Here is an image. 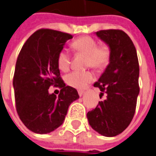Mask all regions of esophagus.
Instances as JSON below:
<instances>
[{
  "label": "esophagus",
  "mask_w": 156,
  "mask_h": 156,
  "mask_svg": "<svg viewBox=\"0 0 156 156\" xmlns=\"http://www.w3.org/2000/svg\"><path fill=\"white\" fill-rule=\"evenodd\" d=\"M83 94H84V92L82 91V90H79V91H78V95H79V96H83Z\"/></svg>",
  "instance_id": "esophagus-1"
}]
</instances>
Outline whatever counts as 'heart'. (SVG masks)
<instances>
[{"instance_id":"b5f03b06","label":"heart","mask_w":156,"mask_h":156,"mask_svg":"<svg viewBox=\"0 0 156 156\" xmlns=\"http://www.w3.org/2000/svg\"><path fill=\"white\" fill-rule=\"evenodd\" d=\"M72 47L76 51L87 56L86 64L88 67H91L94 69H102L109 62V47L106 44L98 46L97 41L91 37L84 36L76 39L73 41ZM70 63L71 58L69 52L65 49L59 51L58 55V68L62 71H68ZM94 74L91 72L73 71L66 76L65 80L67 84L71 86L72 88L82 89L94 80Z\"/></svg>"}]
</instances>
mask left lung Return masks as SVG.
I'll return each mask as SVG.
<instances>
[{
	"instance_id": "left-lung-1",
	"label": "left lung",
	"mask_w": 156,
	"mask_h": 156,
	"mask_svg": "<svg viewBox=\"0 0 156 156\" xmlns=\"http://www.w3.org/2000/svg\"><path fill=\"white\" fill-rule=\"evenodd\" d=\"M110 48L109 63L94 86L105 100L87 114L88 123L98 134L113 137L122 133L134 117L140 87L137 52L130 37L121 30L95 32Z\"/></svg>"
}]
</instances>
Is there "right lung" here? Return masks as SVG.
<instances>
[{
  "instance_id": "right-lung-1",
  "label": "right lung",
  "mask_w": 156,
  "mask_h": 156,
  "mask_svg": "<svg viewBox=\"0 0 156 156\" xmlns=\"http://www.w3.org/2000/svg\"><path fill=\"white\" fill-rule=\"evenodd\" d=\"M73 36L51 29L37 30L26 41L18 55L13 77L16 111L26 127L48 134L62 124L69 105L79 98L74 88L60 77L58 55ZM54 85L58 96L49 94Z\"/></svg>"
}]
</instances>
